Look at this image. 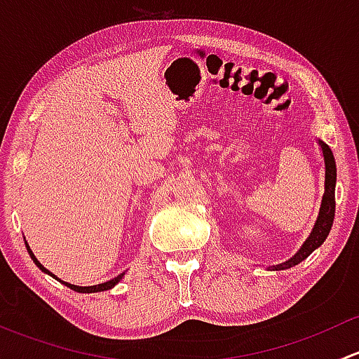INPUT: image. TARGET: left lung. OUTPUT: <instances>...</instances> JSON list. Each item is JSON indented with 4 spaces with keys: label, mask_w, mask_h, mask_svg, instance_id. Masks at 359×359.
Wrapping results in <instances>:
<instances>
[{
    "label": "left lung",
    "mask_w": 359,
    "mask_h": 359,
    "mask_svg": "<svg viewBox=\"0 0 359 359\" xmlns=\"http://www.w3.org/2000/svg\"><path fill=\"white\" fill-rule=\"evenodd\" d=\"M321 149H323L325 156V194L323 201H321L320 215H318L316 224H314V229L311 233V236L307 238L306 243L300 247L299 252L292 257L290 260L283 264H278V266H273V269H288V267L297 266L299 262H302L304 259L311 255L325 240H327L328 233L332 229V224H334L335 217V180H337V166H335V158L334 153H332L330 147L327 144L320 142Z\"/></svg>",
    "instance_id": "obj_1"
}]
</instances>
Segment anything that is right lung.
<instances>
[{
	"mask_svg": "<svg viewBox=\"0 0 359 359\" xmlns=\"http://www.w3.org/2000/svg\"><path fill=\"white\" fill-rule=\"evenodd\" d=\"M27 252H29V255H31V259L32 260H34V264H36V266H38L39 267V269H41L43 271V273H48L50 274V276H53V274L52 273H50V271L48 269H45V267H43L41 266V264H39V260L38 259H36V257H34V253H32L31 252V248H29V245H27ZM53 278H55V276H53ZM121 278H123V273L121 274H119V276H116V278H112V280H109V281H106V283H100V285H93V287H78V285H71V283H66V281H62V283L64 285H66V287H69V288H71V290H74V292H79V293H92V292H104V290H109V288H112V287H114V285L116 283H118V281L119 280H121ZM60 281V280H59Z\"/></svg>",
	"mask_w": 359,
	"mask_h": 359,
	"instance_id": "1",
	"label": "right lung"
}]
</instances>
